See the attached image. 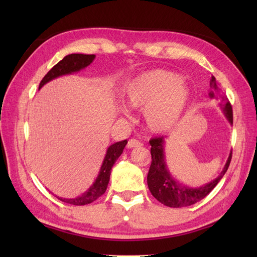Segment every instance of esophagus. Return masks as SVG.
Returning a JSON list of instances; mask_svg holds the SVG:
<instances>
[{
  "mask_svg": "<svg viewBox=\"0 0 257 257\" xmlns=\"http://www.w3.org/2000/svg\"><path fill=\"white\" fill-rule=\"evenodd\" d=\"M143 146V144L140 143L139 140H137V139H130L129 141H128V144H127V147L128 148H137V147H141Z\"/></svg>",
  "mask_w": 257,
  "mask_h": 257,
  "instance_id": "1",
  "label": "esophagus"
}]
</instances>
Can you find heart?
<instances>
[{
  "mask_svg": "<svg viewBox=\"0 0 257 257\" xmlns=\"http://www.w3.org/2000/svg\"><path fill=\"white\" fill-rule=\"evenodd\" d=\"M123 97L132 108L145 110L148 128L162 133L173 127L189 101L190 90L176 73L163 69L148 70L129 80ZM124 114L128 111L123 110Z\"/></svg>",
  "mask_w": 257,
  "mask_h": 257,
  "instance_id": "1",
  "label": "heart"
}]
</instances>
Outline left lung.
<instances>
[{
	"instance_id": "1",
	"label": "left lung",
	"mask_w": 257,
	"mask_h": 257,
	"mask_svg": "<svg viewBox=\"0 0 257 257\" xmlns=\"http://www.w3.org/2000/svg\"><path fill=\"white\" fill-rule=\"evenodd\" d=\"M210 98H216L215 95L219 91V87H217L216 80L214 77H212L210 81ZM216 94H214V92ZM221 98L220 107L222 108L223 112H224L228 122L233 124V112H232V106L230 101L226 98V96L217 94ZM165 137H158L150 140L151 145V166L148 172V177H147V182H148V188L150 190L151 194L155 198L161 202L162 204L170 207H183L192 205L196 202L204 199L205 196L209 194L211 191L215 188V185L220 182V180L224 176L227 171V168L230 166V162L232 159V151L230 156L227 158V161L225 163L224 168H223L220 176L212 180L211 182L202 185L200 188H192L188 187L178 180L174 179L170 171H169L167 162H166V155H165Z\"/></svg>"
}]
</instances>
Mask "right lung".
<instances>
[{
	"label": "right lung",
	"mask_w": 257,
	"mask_h": 257,
	"mask_svg": "<svg viewBox=\"0 0 257 257\" xmlns=\"http://www.w3.org/2000/svg\"><path fill=\"white\" fill-rule=\"evenodd\" d=\"M95 57V55H86V54H69V55L65 56L61 62H58L55 66L44 76V78L41 81L40 87H38V89H41L43 86L48 83V81H51L57 77H61V76L64 75L77 73L79 70L86 68L92 63ZM127 143V140H122L109 146V148L106 152V156L103 158L100 171L98 173V177L86 192L74 199H63L57 196L58 200L73 205H86L96 201L99 196H101L107 190L109 179H110L111 168L113 167L114 162L117 161L118 158L121 156Z\"/></svg>",
	"instance_id": "1"
}]
</instances>
